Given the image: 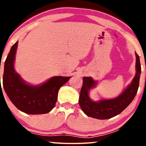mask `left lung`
<instances>
[{
    "label": "left lung",
    "mask_w": 146,
    "mask_h": 146,
    "mask_svg": "<svg viewBox=\"0 0 146 146\" xmlns=\"http://www.w3.org/2000/svg\"><path fill=\"white\" fill-rule=\"evenodd\" d=\"M136 56V74L131 84L119 96L112 100H102L94 102L89 98L88 93L95 87L97 82L90 77H84L83 85L80 91L79 104L82 110L87 116L98 119H107L121 113L131 103L136 95L139 85L140 75L141 73L139 56Z\"/></svg>",
    "instance_id": "1"
}]
</instances>
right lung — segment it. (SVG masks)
<instances>
[{"instance_id": "obj_1", "label": "right lung", "mask_w": 146, "mask_h": 146, "mask_svg": "<svg viewBox=\"0 0 146 146\" xmlns=\"http://www.w3.org/2000/svg\"><path fill=\"white\" fill-rule=\"evenodd\" d=\"M18 42L11 46L5 62L3 77L5 91L15 106L22 112L30 115L49 113L56 104L60 88L71 77L55 76L38 86L27 84L14 69Z\"/></svg>"}]
</instances>
